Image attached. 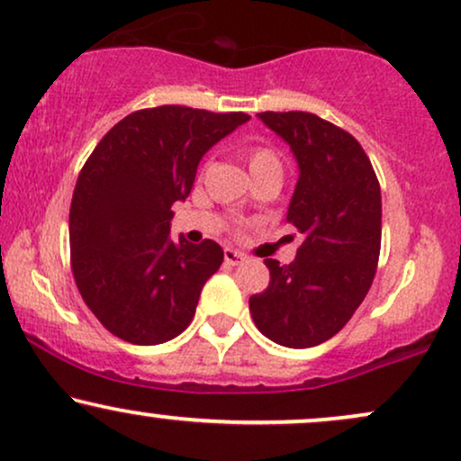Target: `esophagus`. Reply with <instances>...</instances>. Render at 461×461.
Instances as JSON below:
<instances>
[{"label": "esophagus", "instance_id": "esophagus-1", "mask_svg": "<svg viewBox=\"0 0 461 461\" xmlns=\"http://www.w3.org/2000/svg\"><path fill=\"white\" fill-rule=\"evenodd\" d=\"M224 261L226 265H241L243 261H246V254L235 250V248H226L224 250Z\"/></svg>", "mask_w": 461, "mask_h": 461}]
</instances>
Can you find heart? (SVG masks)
<instances>
[{"label":"heart","instance_id":"1","mask_svg":"<svg viewBox=\"0 0 461 461\" xmlns=\"http://www.w3.org/2000/svg\"><path fill=\"white\" fill-rule=\"evenodd\" d=\"M246 164L252 176L258 175H280L283 176V159L272 149L265 146H252L246 150Z\"/></svg>","mask_w":461,"mask_h":461}]
</instances>
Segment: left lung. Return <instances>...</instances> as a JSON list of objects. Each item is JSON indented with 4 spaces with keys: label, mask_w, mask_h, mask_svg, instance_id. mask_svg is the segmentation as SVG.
I'll return each mask as SVG.
<instances>
[{
    "label": "left lung",
    "mask_w": 461,
    "mask_h": 461,
    "mask_svg": "<svg viewBox=\"0 0 461 461\" xmlns=\"http://www.w3.org/2000/svg\"><path fill=\"white\" fill-rule=\"evenodd\" d=\"M297 161L286 221L302 235L294 263L265 258L269 286L250 297L254 326L285 348H315L369 294L382 241V194L358 140L308 112H263Z\"/></svg>",
    "instance_id": "8db88e82"
}]
</instances>
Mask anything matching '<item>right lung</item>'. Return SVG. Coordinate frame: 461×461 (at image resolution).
Here are the masks:
<instances>
[{
	"label": "right lung",
	"mask_w": 461,
	"mask_h": 461,
	"mask_svg": "<svg viewBox=\"0 0 461 461\" xmlns=\"http://www.w3.org/2000/svg\"><path fill=\"white\" fill-rule=\"evenodd\" d=\"M248 121L181 105L140 110L113 124L81 167L68 215L73 276L118 339L159 345L192 323L224 250L172 240V204L189 196L211 146Z\"/></svg>",
	"instance_id": "add662e5"
}]
</instances>
